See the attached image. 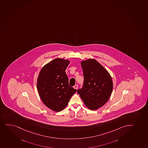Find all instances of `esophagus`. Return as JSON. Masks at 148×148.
<instances>
[{
    "label": "esophagus",
    "mask_w": 148,
    "mask_h": 148,
    "mask_svg": "<svg viewBox=\"0 0 148 148\" xmlns=\"http://www.w3.org/2000/svg\"><path fill=\"white\" fill-rule=\"evenodd\" d=\"M74 88H75V89H76V90H77L78 89V86L77 85H75L74 86Z\"/></svg>",
    "instance_id": "1"
}]
</instances>
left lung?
Returning <instances> with one entry per match:
<instances>
[{"label": "left lung", "mask_w": 148, "mask_h": 148, "mask_svg": "<svg viewBox=\"0 0 148 148\" xmlns=\"http://www.w3.org/2000/svg\"><path fill=\"white\" fill-rule=\"evenodd\" d=\"M84 74L83 86L77 92L88 109L95 110L108 101L113 90V81L107 70L96 60L81 62Z\"/></svg>", "instance_id": "left-lung-1"}]
</instances>
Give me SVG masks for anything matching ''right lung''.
<instances>
[{
  "mask_svg": "<svg viewBox=\"0 0 148 148\" xmlns=\"http://www.w3.org/2000/svg\"><path fill=\"white\" fill-rule=\"evenodd\" d=\"M70 62L57 58L45 65L39 74L37 88L44 104L50 109H64L77 91L70 86L65 70Z\"/></svg>",
  "mask_w": 148,
  "mask_h": 148,
  "instance_id": "right-lung-1",
  "label": "right lung"
}]
</instances>
